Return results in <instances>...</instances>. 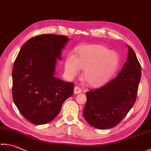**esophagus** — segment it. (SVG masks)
Listing matches in <instances>:
<instances>
[{"label": "esophagus", "instance_id": "1", "mask_svg": "<svg viewBox=\"0 0 151 151\" xmlns=\"http://www.w3.org/2000/svg\"><path fill=\"white\" fill-rule=\"evenodd\" d=\"M73 91H74V94H79L81 93V89L79 87L76 86L74 87V90H73Z\"/></svg>", "mask_w": 151, "mask_h": 151}]
</instances>
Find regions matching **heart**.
I'll return each mask as SVG.
<instances>
[{
    "instance_id": "obj_1",
    "label": "heart",
    "mask_w": 151,
    "mask_h": 151,
    "mask_svg": "<svg viewBox=\"0 0 151 151\" xmlns=\"http://www.w3.org/2000/svg\"><path fill=\"white\" fill-rule=\"evenodd\" d=\"M119 56L101 45H85L79 47L76 56L69 54L65 60L64 69L70 78L75 77L79 68L84 69L82 78L90 86L101 85L109 80L117 70Z\"/></svg>"
}]
</instances>
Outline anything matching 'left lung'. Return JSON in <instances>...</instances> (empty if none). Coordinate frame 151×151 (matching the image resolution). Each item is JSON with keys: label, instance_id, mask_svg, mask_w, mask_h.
I'll use <instances>...</instances> for the list:
<instances>
[{"label": "left lung", "instance_id": "1", "mask_svg": "<svg viewBox=\"0 0 151 151\" xmlns=\"http://www.w3.org/2000/svg\"><path fill=\"white\" fill-rule=\"evenodd\" d=\"M141 77V66L128 46V56L117 76L96 89L86 93L83 116L91 126L100 129L120 123L134 104Z\"/></svg>", "mask_w": 151, "mask_h": 151}]
</instances>
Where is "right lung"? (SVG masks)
Wrapping results in <instances>:
<instances>
[{
	"label": "right lung",
	"instance_id": "add662e5",
	"mask_svg": "<svg viewBox=\"0 0 151 151\" xmlns=\"http://www.w3.org/2000/svg\"><path fill=\"white\" fill-rule=\"evenodd\" d=\"M69 38L43 34L22 47L12 70V96L22 115L31 123H49L73 93L74 84L55 78L57 59Z\"/></svg>",
	"mask_w": 151,
	"mask_h": 151
}]
</instances>
